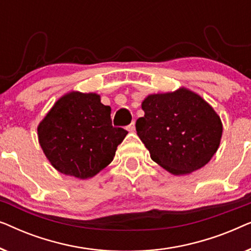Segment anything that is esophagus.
Returning a JSON list of instances; mask_svg holds the SVG:
<instances>
[{"instance_id": "1", "label": "esophagus", "mask_w": 251, "mask_h": 251, "mask_svg": "<svg viewBox=\"0 0 251 251\" xmlns=\"http://www.w3.org/2000/svg\"><path fill=\"white\" fill-rule=\"evenodd\" d=\"M135 122H131L130 125L128 126V131L129 132H135Z\"/></svg>"}]
</instances>
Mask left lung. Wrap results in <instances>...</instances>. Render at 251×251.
<instances>
[{
  "label": "left lung",
  "mask_w": 251,
  "mask_h": 251,
  "mask_svg": "<svg viewBox=\"0 0 251 251\" xmlns=\"http://www.w3.org/2000/svg\"><path fill=\"white\" fill-rule=\"evenodd\" d=\"M137 135L151 159L168 173L180 176L204 167L217 152L223 123L200 95L181 87L149 95L142 101Z\"/></svg>",
  "instance_id": "1"
}]
</instances>
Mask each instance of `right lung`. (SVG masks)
Instances as JSON below:
<instances>
[{"instance_id": "obj_1", "label": "right lung", "mask_w": 251, "mask_h": 251, "mask_svg": "<svg viewBox=\"0 0 251 251\" xmlns=\"http://www.w3.org/2000/svg\"><path fill=\"white\" fill-rule=\"evenodd\" d=\"M126 133L112 126L111 107L94 92L61 96L37 126L40 146L51 166L78 179L107 167Z\"/></svg>"}]
</instances>
